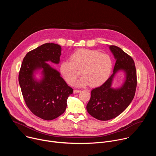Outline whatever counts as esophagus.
Masks as SVG:
<instances>
[{"label": "esophagus", "instance_id": "obj_1", "mask_svg": "<svg viewBox=\"0 0 156 156\" xmlns=\"http://www.w3.org/2000/svg\"><path fill=\"white\" fill-rule=\"evenodd\" d=\"M80 92H81V91H80V90H74V91H73V93H74V94H76V93H80Z\"/></svg>", "mask_w": 156, "mask_h": 156}]
</instances>
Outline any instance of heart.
I'll return each mask as SVG.
<instances>
[{
  "mask_svg": "<svg viewBox=\"0 0 156 156\" xmlns=\"http://www.w3.org/2000/svg\"><path fill=\"white\" fill-rule=\"evenodd\" d=\"M70 60L62 62L60 72L65 81L70 85L74 84L81 72L83 76L76 83L78 86L102 85L108 78L113 66L109 55L95 50H78L70 56Z\"/></svg>",
  "mask_w": 156,
  "mask_h": 156,
  "instance_id": "1",
  "label": "heart"
}]
</instances>
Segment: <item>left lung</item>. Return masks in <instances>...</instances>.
Returning <instances> with one entry per match:
<instances>
[{"label": "left lung", "mask_w": 156, "mask_h": 156, "mask_svg": "<svg viewBox=\"0 0 156 156\" xmlns=\"http://www.w3.org/2000/svg\"><path fill=\"white\" fill-rule=\"evenodd\" d=\"M109 48L116 60L114 72L103 84L91 91L86 105L87 112L102 121L114 119L123 112L134 98L137 85L136 67L131 57L117 46H110ZM120 70L126 73V80L121 87L113 88V78Z\"/></svg>", "instance_id": "left-lung-1"}]
</instances>
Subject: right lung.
Segmentation results:
<instances>
[{"instance_id": "1", "label": "right lung", "mask_w": 156, "mask_h": 156, "mask_svg": "<svg viewBox=\"0 0 156 156\" xmlns=\"http://www.w3.org/2000/svg\"><path fill=\"white\" fill-rule=\"evenodd\" d=\"M61 51L58 44H44L27 54L20 70L18 81L25 103L34 115L43 120H52L61 115L73 93L60 73L46 63H59ZM41 69L43 77L37 80L34 73Z\"/></svg>"}]
</instances>
